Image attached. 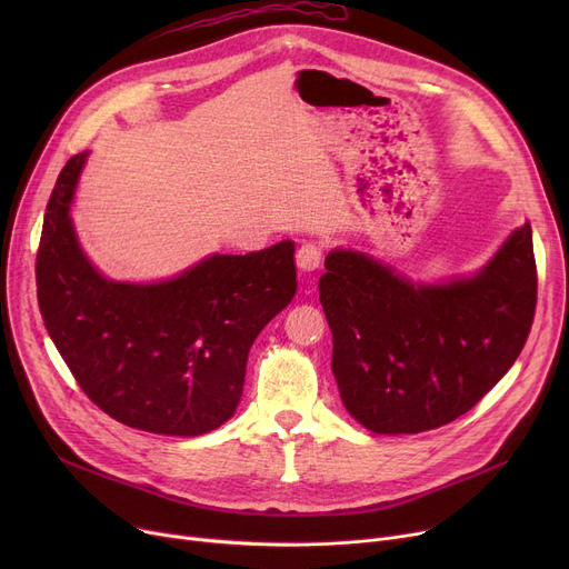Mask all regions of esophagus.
I'll list each match as a JSON object with an SVG mask.
<instances>
[{"mask_svg":"<svg viewBox=\"0 0 569 569\" xmlns=\"http://www.w3.org/2000/svg\"><path fill=\"white\" fill-rule=\"evenodd\" d=\"M320 258H322L320 247L316 242H305L300 249H297L295 262L302 269V272H316V269L320 267Z\"/></svg>","mask_w":569,"mask_h":569,"instance_id":"1","label":"esophagus"}]
</instances>
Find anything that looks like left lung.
Here are the masks:
<instances>
[{
    "mask_svg": "<svg viewBox=\"0 0 569 569\" xmlns=\"http://www.w3.org/2000/svg\"><path fill=\"white\" fill-rule=\"evenodd\" d=\"M325 269L318 290L341 401L382 436L422 433L468 412L512 369L535 316L530 223L477 272L447 281L410 279L341 247Z\"/></svg>",
    "mask_w": 569,
    "mask_h": 569,
    "instance_id": "8db88e82",
    "label": "left lung"
}]
</instances>
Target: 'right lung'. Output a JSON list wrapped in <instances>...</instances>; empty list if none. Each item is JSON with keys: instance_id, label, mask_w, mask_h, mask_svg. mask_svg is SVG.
I'll return each mask as SVG.
<instances>
[{"instance_id": "right-lung-1", "label": "right lung", "mask_w": 569, "mask_h": 569, "mask_svg": "<svg viewBox=\"0 0 569 569\" xmlns=\"http://www.w3.org/2000/svg\"><path fill=\"white\" fill-rule=\"evenodd\" d=\"M89 152L57 179L37 256L46 330L112 420L159 436H202L237 410L262 327L297 292L295 242L212 253L161 281H114L84 253L71 204Z\"/></svg>"}]
</instances>
